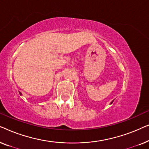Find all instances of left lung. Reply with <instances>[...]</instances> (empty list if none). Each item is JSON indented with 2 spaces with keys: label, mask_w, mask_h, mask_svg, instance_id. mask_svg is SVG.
Instances as JSON below:
<instances>
[{
  "label": "left lung",
  "mask_w": 149,
  "mask_h": 149,
  "mask_svg": "<svg viewBox=\"0 0 149 149\" xmlns=\"http://www.w3.org/2000/svg\"><path fill=\"white\" fill-rule=\"evenodd\" d=\"M113 102H111V104H112V103H113Z\"/></svg>",
  "instance_id": "left-lung-1"
}]
</instances>
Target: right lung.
<instances>
[{
    "instance_id": "obj_1",
    "label": "right lung",
    "mask_w": 149,
    "mask_h": 149,
    "mask_svg": "<svg viewBox=\"0 0 149 149\" xmlns=\"http://www.w3.org/2000/svg\"><path fill=\"white\" fill-rule=\"evenodd\" d=\"M19 94H20V95H22V93H21V92H19Z\"/></svg>"
}]
</instances>
